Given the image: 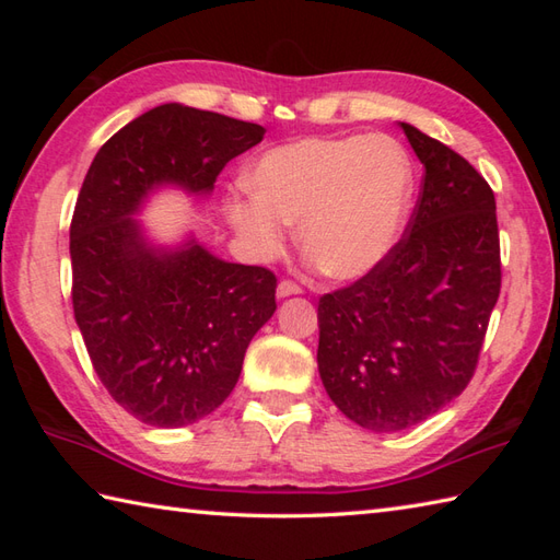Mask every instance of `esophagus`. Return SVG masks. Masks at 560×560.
Here are the masks:
<instances>
[{
  "instance_id": "1",
  "label": "esophagus",
  "mask_w": 560,
  "mask_h": 560,
  "mask_svg": "<svg viewBox=\"0 0 560 560\" xmlns=\"http://www.w3.org/2000/svg\"><path fill=\"white\" fill-rule=\"evenodd\" d=\"M301 287H295L293 281H281L277 287V299H289V295H299Z\"/></svg>"
}]
</instances>
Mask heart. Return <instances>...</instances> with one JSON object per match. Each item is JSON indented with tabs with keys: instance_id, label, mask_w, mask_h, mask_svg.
<instances>
[{
	"instance_id": "1",
	"label": "heart",
	"mask_w": 560,
	"mask_h": 560,
	"mask_svg": "<svg viewBox=\"0 0 560 560\" xmlns=\"http://www.w3.org/2000/svg\"><path fill=\"white\" fill-rule=\"evenodd\" d=\"M249 197L229 221L249 255L269 259L299 223V241L327 277L355 281L389 259L409 223L413 165L383 135L313 137L267 151L247 177Z\"/></svg>"
}]
</instances>
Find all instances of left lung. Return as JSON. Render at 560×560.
I'll return each mask as SVG.
<instances>
[{
    "instance_id": "1",
    "label": "left lung",
    "mask_w": 560,
    "mask_h": 560,
    "mask_svg": "<svg viewBox=\"0 0 560 560\" xmlns=\"http://www.w3.org/2000/svg\"><path fill=\"white\" fill-rule=\"evenodd\" d=\"M423 189L383 267L317 305V371L337 409L375 433L407 431L469 385L501 293L495 197L469 161L399 122Z\"/></svg>"
}]
</instances>
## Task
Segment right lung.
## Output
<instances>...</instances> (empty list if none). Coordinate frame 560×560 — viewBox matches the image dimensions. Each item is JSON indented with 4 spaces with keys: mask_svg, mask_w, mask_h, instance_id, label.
<instances>
[{
    "mask_svg": "<svg viewBox=\"0 0 560 560\" xmlns=\"http://www.w3.org/2000/svg\"><path fill=\"white\" fill-rule=\"evenodd\" d=\"M265 132L163 103L105 141L81 185L69 229L74 317L101 383L141 423L180 428L221 407L277 311V279L217 257L192 231L161 243L137 217L163 189L207 199Z\"/></svg>",
    "mask_w": 560,
    "mask_h": 560,
    "instance_id": "right-lung-1",
    "label": "right lung"
}]
</instances>
